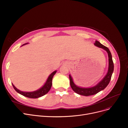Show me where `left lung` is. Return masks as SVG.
<instances>
[{"instance_id": "8db88e82", "label": "left lung", "mask_w": 128, "mask_h": 128, "mask_svg": "<svg viewBox=\"0 0 128 128\" xmlns=\"http://www.w3.org/2000/svg\"><path fill=\"white\" fill-rule=\"evenodd\" d=\"M94 45L97 46V47L103 48L108 53L109 58L108 70L107 74L106 75L104 78L100 82H98L96 86L90 88H82L76 86L74 84L73 79H72V77L70 74L69 78L70 80V85L72 90H73L76 93L82 96H88L95 95V94H96L99 92L104 90V89L109 84L114 70V65L112 58V55L109 51V48L107 47L102 45V44H101L98 41H95V43H94Z\"/></svg>"}]
</instances>
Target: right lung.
Listing matches in <instances>:
<instances>
[{
  "label": "right lung",
  "mask_w": 128,
  "mask_h": 128,
  "mask_svg": "<svg viewBox=\"0 0 128 128\" xmlns=\"http://www.w3.org/2000/svg\"><path fill=\"white\" fill-rule=\"evenodd\" d=\"M28 44V43L23 44L22 46L25 45V44ZM56 73V70L54 71L53 73H52L50 76H48V78L46 82L41 88L38 89V90L34 91V92H22L20 90H19L18 89L16 88L14 85L12 84L14 89L15 90L18 92L19 94H21V95H23L25 97L30 98H38V97H40L41 96H44V95H46V94H47L49 90H50V89L52 87V78L55 75V74Z\"/></svg>",
  "instance_id": "1"
}]
</instances>
